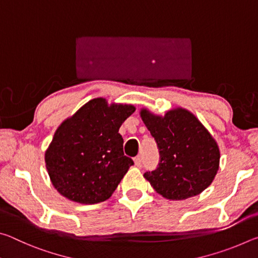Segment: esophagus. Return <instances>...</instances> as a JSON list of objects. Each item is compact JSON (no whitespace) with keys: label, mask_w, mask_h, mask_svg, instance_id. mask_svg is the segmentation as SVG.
<instances>
[{"label":"esophagus","mask_w":258,"mask_h":258,"mask_svg":"<svg viewBox=\"0 0 258 258\" xmlns=\"http://www.w3.org/2000/svg\"><path fill=\"white\" fill-rule=\"evenodd\" d=\"M142 163H143V159H142V156L139 155L134 158V164L135 166H138V167H142Z\"/></svg>","instance_id":"esophagus-1"}]
</instances>
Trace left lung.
Instances as JSON below:
<instances>
[{
  "label": "left lung",
  "instance_id": "left-lung-1",
  "mask_svg": "<svg viewBox=\"0 0 258 258\" xmlns=\"http://www.w3.org/2000/svg\"><path fill=\"white\" fill-rule=\"evenodd\" d=\"M140 115L159 150L158 167L145 173L159 195L169 200H184L211 185L220 166V149L194 113L175 108L164 116L148 109H141Z\"/></svg>",
  "mask_w": 258,
  "mask_h": 258
}]
</instances>
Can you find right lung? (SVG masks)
<instances>
[{
    "instance_id": "add662e5",
    "label": "right lung",
    "mask_w": 258,
    "mask_h": 258,
    "mask_svg": "<svg viewBox=\"0 0 258 258\" xmlns=\"http://www.w3.org/2000/svg\"><path fill=\"white\" fill-rule=\"evenodd\" d=\"M135 111L132 104L90 100L56 128L45 151L52 184L72 202L91 205L111 197L134 163L118 133Z\"/></svg>"
}]
</instances>
